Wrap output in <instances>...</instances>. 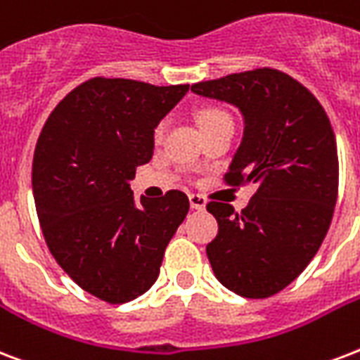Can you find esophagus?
<instances>
[{"instance_id":"obj_1","label":"esophagus","mask_w":360,"mask_h":360,"mask_svg":"<svg viewBox=\"0 0 360 360\" xmlns=\"http://www.w3.org/2000/svg\"><path fill=\"white\" fill-rule=\"evenodd\" d=\"M188 200H191L192 210H198V211L205 210V198H202L200 194H191V196H188Z\"/></svg>"}]
</instances>
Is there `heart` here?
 <instances>
[{
  "instance_id": "1",
  "label": "heart",
  "mask_w": 360,
  "mask_h": 360,
  "mask_svg": "<svg viewBox=\"0 0 360 360\" xmlns=\"http://www.w3.org/2000/svg\"><path fill=\"white\" fill-rule=\"evenodd\" d=\"M221 120H230V117L226 111L219 109V107H204V109H202V111L198 113L200 128H205V126L215 124V122H221ZM164 128H166V124H164V122H160V124L156 126L155 136L160 137L162 134H164Z\"/></svg>"
}]
</instances>
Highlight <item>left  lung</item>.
I'll return each mask as SVG.
<instances>
[{
  "label": "left lung",
  "instance_id": "left-lung-1",
  "mask_svg": "<svg viewBox=\"0 0 360 360\" xmlns=\"http://www.w3.org/2000/svg\"><path fill=\"white\" fill-rule=\"evenodd\" d=\"M243 115V139L224 181L257 185L241 213L210 202L219 234L205 253L215 278L245 298H268L300 276L325 240L338 198L336 137L317 98L283 71L260 70L192 84Z\"/></svg>",
  "mask_w": 360,
  "mask_h": 360
}]
</instances>
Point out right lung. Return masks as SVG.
Instances as JSON below:
<instances>
[{"label": "right lung", "mask_w": 360, "mask_h": 360, "mask_svg": "<svg viewBox=\"0 0 360 360\" xmlns=\"http://www.w3.org/2000/svg\"><path fill=\"white\" fill-rule=\"evenodd\" d=\"M188 84L94 77L73 89L39 134L32 186L52 257L82 290L124 304L153 287L188 213L185 192L134 198L136 168L153 158L155 128Z\"/></svg>", "instance_id": "obj_1"}]
</instances>
